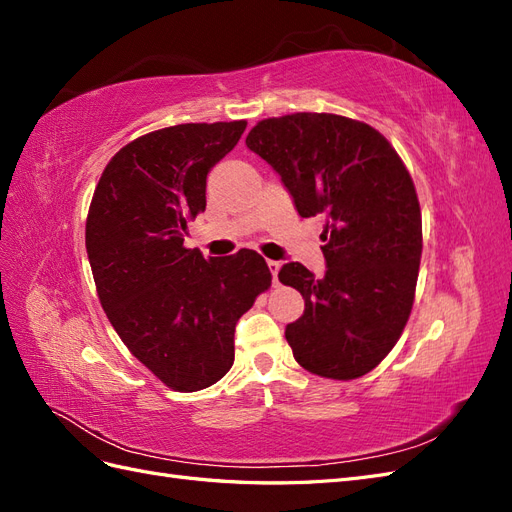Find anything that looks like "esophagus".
<instances>
[{"mask_svg": "<svg viewBox=\"0 0 512 512\" xmlns=\"http://www.w3.org/2000/svg\"><path fill=\"white\" fill-rule=\"evenodd\" d=\"M267 265H269V269H271V273H273V286H277V284H280V282H277V273H280V269H282V262L267 260Z\"/></svg>", "mask_w": 512, "mask_h": 512, "instance_id": "1", "label": "esophagus"}]
</instances>
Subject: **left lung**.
I'll return each instance as SVG.
<instances>
[{"label": "left lung", "instance_id": "1", "mask_svg": "<svg viewBox=\"0 0 512 512\" xmlns=\"http://www.w3.org/2000/svg\"><path fill=\"white\" fill-rule=\"evenodd\" d=\"M245 145L282 177L301 218L327 215L324 277L301 262L277 275L305 299L286 327L294 359L322 378L365 376L393 350L414 303L423 222L406 164L376 128L333 113L262 119Z\"/></svg>", "mask_w": 512, "mask_h": 512}]
</instances>
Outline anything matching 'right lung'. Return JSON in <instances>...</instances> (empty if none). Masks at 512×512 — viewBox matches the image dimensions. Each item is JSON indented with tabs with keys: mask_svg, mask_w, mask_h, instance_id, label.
<instances>
[{
	"mask_svg": "<svg viewBox=\"0 0 512 512\" xmlns=\"http://www.w3.org/2000/svg\"><path fill=\"white\" fill-rule=\"evenodd\" d=\"M247 121L179 123L121 147L91 198L85 245L100 303L121 342L168 389L194 393L235 361L237 320L271 271L254 250L205 258L183 245L207 207V175Z\"/></svg>",
	"mask_w": 512,
	"mask_h": 512,
	"instance_id": "1",
	"label": "right lung"
}]
</instances>
